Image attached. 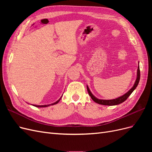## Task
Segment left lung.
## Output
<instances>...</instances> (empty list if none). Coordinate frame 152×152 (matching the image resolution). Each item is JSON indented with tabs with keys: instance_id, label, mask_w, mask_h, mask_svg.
I'll list each match as a JSON object with an SVG mask.
<instances>
[{
	"instance_id": "obj_1",
	"label": "left lung",
	"mask_w": 152,
	"mask_h": 152,
	"mask_svg": "<svg viewBox=\"0 0 152 152\" xmlns=\"http://www.w3.org/2000/svg\"><path fill=\"white\" fill-rule=\"evenodd\" d=\"M140 79V66H138V68H137V78H136V80L135 81V83H134V86H133V87L127 92V93L124 94L123 96H121V97H118L116 99H107H107H98L97 98H96L93 94H92L91 91L89 90V88L87 86V92H88L89 96H91V98L94 101V102L97 103L99 104H103V105H109V106L117 105V104H121V103L124 102L128 98L129 96L131 94V93L133 91H134V90L136 88L137 85H138Z\"/></svg>"
}]
</instances>
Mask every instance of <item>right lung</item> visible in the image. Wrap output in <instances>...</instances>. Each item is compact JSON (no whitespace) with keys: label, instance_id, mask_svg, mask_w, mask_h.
<instances>
[{"label":"right lung","instance_id":"add662e5","mask_svg":"<svg viewBox=\"0 0 152 152\" xmlns=\"http://www.w3.org/2000/svg\"><path fill=\"white\" fill-rule=\"evenodd\" d=\"M61 97L59 98V99H58L57 102H54V103H52V104H46V105H34V107H49V106H50V105H53V104H57L59 102V100L61 99Z\"/></svg>","mask_w":152,"mask_h":152}]
</instances>
